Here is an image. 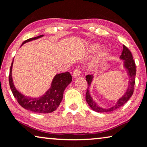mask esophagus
Wrapping results in <instances>:
<instances>
[{"label": "esophagus", "mask_w": 147, "mask_h": 147, "mask_svg": "<svg viewBox=\"0 0 147 147\" xmlns=\"http://www.w3.org/2000/svg\"><path fill=\"white\" fill-rule=\"evenodd\" d=\"M80 70H81V69H80V67H76L75 69L74 70V71H73V77L74 78H76V77H78V76L80 75Z\"/></svg>", "instance_id": "34e87169"}]
</instances>
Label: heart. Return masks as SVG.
Listing matches in <instances>:
<instances>
[{"label": "heart", "mask_w": 147, "mask_h": 147, "mask_svg": "<svg viewBox=\"0 0 147 147\" xmlns=\"http://www.w3.org/2000/svg\"><path fill=\"white\" fill-rule=\"evenodd\" d=\"M97 47H98V46H97V45H95V46L94 47V49H96V48H97ZM105 53H102V54H101V55H102H102H105Z\"/></svg>", "instance_id": "1"}]
</instances>
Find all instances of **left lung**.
Returning a JSON list of instances; mask_svg holds the SVG:
<instances>
[{
	"label": "left lung",
	"mask_w": 147,
	"mask_h": 147,
	"mask_svg": "<svg viewBox=\"0 0 147 147\" xmlns=\"http://www.w3.org/2000/svg\"><path fill=\"white\" fill-rule=\"evenodd\" d=\"M121 59L125 60V67L127 69L128 74L130 76L129 87L127 88V92L125 94L118 100L115 106H113L110 109H102L101 107H98L94 101L92 100V98L90 96L88 91L90 82L92 79V75H86V80L88 83V88L86 92V100L89 106L91 107L92 110H94L96 112L99 113H105V112H111V111H115L116 109H119V107L123 106L125 105L129 98H131L134 92V88H135V76H136V65L135 61H134L132 53L129 49L127 48L125 45H123V50L121 55Z\"/></svg>",
	"instance_id": "1"
}]
</instances>
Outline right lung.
I'll use <instances>...</instances> for the list:
<instances>
[{
  "label": "right lung",
  "instance_id": "add662e5",
  "mask_svg": "<svg viewBox=\"0 0 147 147\" xmlns=\"http://www.w3.org/2000/svg\"><path fill=\"white\" fill-rule=\"evenodd\" d=\"M42 36L43 35H40L34 38H28L24 40L22 45L26 42L35 40ZM12 63L13 61L12 62L11 69H10L9 81L11 91L18 104L26 110L34 113H49L55 111L59 106L63 99L64 90L68 84L72 81L73 78L71 74L69 72L57 74L53 80L51 87L46 92V94L39 98H30L22 94L14 87L12 79Z\"/></svg>",
  "mask_w": 147,
  "mask_h": 147
}]
</instances>
